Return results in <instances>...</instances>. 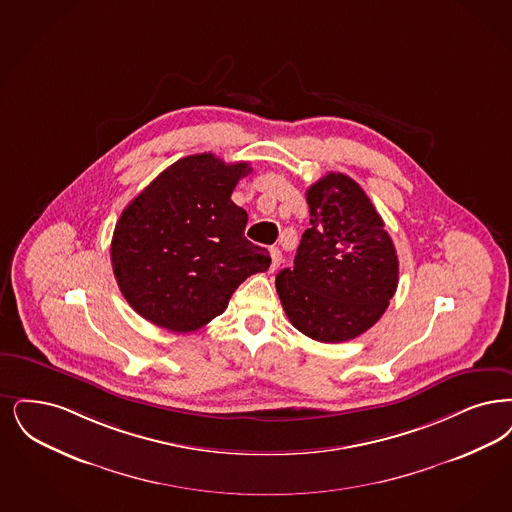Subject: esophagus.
Returning a JSON list of instances; mask_svg holds the SVG:
<instances>
[{"mask_svg": "<svg viewBox=\"0 0 512 512\" xmlns=\"http://www.w3.org/2000/svg\"><path fill=\"white\" fill-rule=\"evenodd\" d=\"M270 270H276L282 263V251L278 247H270Z\"/></svg>", "mask_w": 512, "mask_h": 512, "instance_id": "1", "label": "esophagus"}]
</instances>
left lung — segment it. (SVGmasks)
I'll list each match as a JSON object with an SVG mask.
<instances>
[{
  "label": "left lung",
  "mask_w": 512,
  "mask_h": 512,
  "mask_svg": "<svg viewBox=\"0 0 512 512\" xmlns=\"http://www.w3.org/2000/svg\"><path fill=\"white\" fill-rule=\"evenodd\" d=\"M310 228L293 268L276 276L289 322L320 343L368 331L398 287V255L364 188L328 173L307 190Z\"/></svg>",
  "instance_id": "8db88e82"
}]
</instances>
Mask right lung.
I'll return each instance as SVG.
<instances>
[{
    "label": "right lung",
    "mask_w": 512,
    "mask_h": 512,
    "mask_svg": "<svg viewBox=\"0 0 512 512\" xmlns=\"http://www.w3.org/2000/svg\"><path fill=\"white\" fill-rule=\"evenodd\" d=\"M247 162L211 152L169 165L118 219L110 257L125 301L144 320L188 333L223 314L270 255L244 236L246 209L230 200Z\"/></svg>",
    "instance_id": "1"
}]
</instances>
